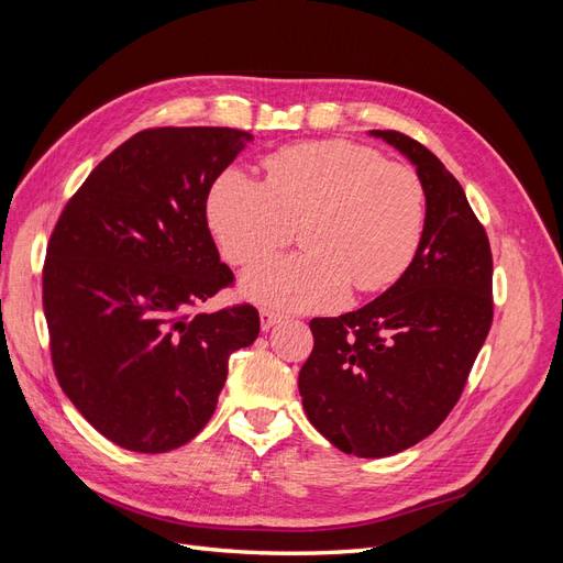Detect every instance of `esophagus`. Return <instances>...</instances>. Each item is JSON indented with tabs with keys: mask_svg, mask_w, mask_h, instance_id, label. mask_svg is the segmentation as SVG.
<instances>
[{
	"mask_svg": "<svg viewBox=\"0 0 563 563\" xmlns=\"http://www.w3.org/2000/svg\"><path fill=\"white\" fill-rule=\"evenodd\" d=\"M282 317L277 312H269V310H261V327L263 331H269L275 323H279Z\"/></svg>",
	"mask_w": 563,
	"mask_h": 563,
	"instance_id": "obj_1",
	"label": "esophagus"
}]
</instances>
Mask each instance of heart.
I'll use <instances>...</instances> for the list:
<instances>
[{
    "mask_svg": "<svg viewBox=\"0 0 563 563\" xmlns=\"http://www.w3.org/2000/svg\"><path fill=\"white\" fill-rule=\"evenodd\" d=\"M265 185L228 168L211 185L207 220L225 258L258 263L300 230L294 258L249 269L242 294L277 310H327L350 286L376 294L395 284L420 249L428 195L420 176L378 150L347 141L284 147L265 162Z\"/></svg>",
    "mask_w": 563,
    "mask_h": 563,
    "instance_id": "1",
    "label": "heart"
}]
</instances>
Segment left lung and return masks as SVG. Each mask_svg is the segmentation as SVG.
<instances>
[{
	"label": "left lung",
	"instance_id": "left-lung-1",
	"mask_svg": "<svg viewBox=\"0 0 563 563\" xmlns=\"http://www.w3.org/2000/svg\"><path fill=\"white\" fill-rule=\"evenodd\" d=\"M416 166L428 223L413 263L364 308L310 321L314 350L298 389L335 449L385 457L416 446L446 420L493 321L486 230L460 183L399 131H368Z\"/></svg>",
	"mask_w": 563,
	"mask_h": 563
}]
</instances>
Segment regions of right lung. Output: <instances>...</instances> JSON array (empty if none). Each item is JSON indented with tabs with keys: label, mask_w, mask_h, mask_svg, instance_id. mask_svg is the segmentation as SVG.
Masks as SVG:
<instances>
[{
	"label": "right lung",
	"mask_w": 563,
	"mask_h": 563,
	"mask_svg": "<svg viewBox=\"0 0 563 563\" xmlns=\"http://www.w3.org/2000/svg\"><path fill=\"white\" fill-rule=\"evenodd\" d=\"M251 139L225 126L135 133L93 168L51 234L42 284L56 378L126 451L166 453L195 439L230 354L258 338L251 305L192 314L234 279L207 197Z\"/></svg>",
	"instance_id": "1"
}]
</instances>
